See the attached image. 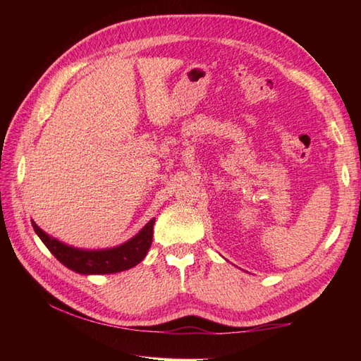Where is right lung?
Returning <instances> with one entry per match:
<instances>
[{
    "instance_id": "obj_1",
    "label": "right lung",
    "mask_w": 361,
    "mask_h": 361,
    "mask_svg": "<svg viewBox=\"0 0 361 361\" xmlns=\"http://www.w3.org/2000/svg\"><path fill=\"white\" fill-rule=\"evenodd\" d=\"M153 224H155V219H152L133 239L119 245L116 248L97 251L68 247V245L43 233L35 221H32V226L54 257L70 270L80 274H110L128 270V268L137 265L145 257L152 245Z\"/></svg>"
}]
</instances>
